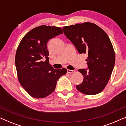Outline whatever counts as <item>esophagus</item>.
Instances as JSON below:
<instances>
[{"mask_svg":"<svg viewBox=\"0 0 126 126\" xmlns=\"http://www.w3.org/2000/svg\"><path fill=\"white\" fill-rule=\"evenodd\" d=\"M74 71H75L74 70H67V73H68V74H72V73H73Z\"/></svg>","mask_w":126,"mask_h":126,"instance_id":"1","label":"esophagus"}]
</instances>
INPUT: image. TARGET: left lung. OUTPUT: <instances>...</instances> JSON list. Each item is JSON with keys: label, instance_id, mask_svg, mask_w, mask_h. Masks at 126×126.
I'll use <instances>...</instances> for the list:
<instances>
[{"label": "left lung", "instance_id": "8db88e82", "mask_svg": "<svg viewBox=\"0 0 126 126\" xmlns=\"http://www.w3.org/2000/svg\"><path fill=\"white\" fill-rule=\"evenodd\" d=\"M63 30L78 53L88 55V68L78 70L83 80L76 86L77 90L88 95L100 93L108 83L115 63V52L108 35L90 22L64 26Z\"/></svg>", "mask_w": 126, "mask_h": 126}]
</instances>
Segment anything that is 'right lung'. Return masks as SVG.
Masks as SVG:
<instances>
[{
  "label": "right lung",
  "mask_w": 126,
  "mask_h": 126,
  "mask_svg": "<svg viewBox=\"0 0 126 126\" xmlns=\"http://www.w3.org/2000/svg\"><path fill=\"white\" fill-rule=\"evenodd\" d=\"M63 33L60 28L42 25L29 31L20 42L15 60L18 80L33 97L48 96L54 91L58 79L67 73L66 68L56 70L50 66L48 57V41Z\"/></svg>",
  "instance_id": "1"
}]
</instances>
